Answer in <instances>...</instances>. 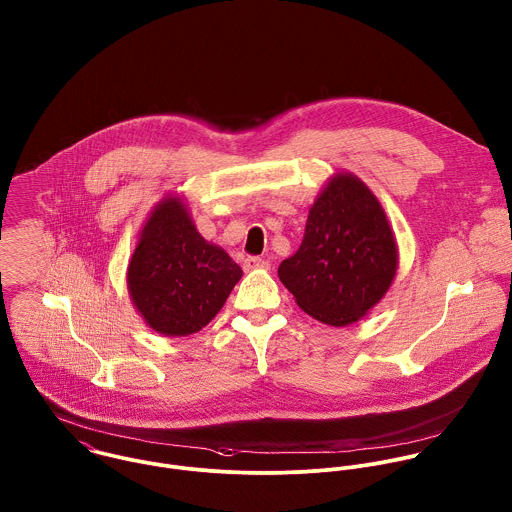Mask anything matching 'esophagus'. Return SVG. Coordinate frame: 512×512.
Instances as JSON below:
<instances>
[{
    "label": "esophagus",
    "mask_w": 512,
    "mask_h": 512,
    "mask_svg": "<svg viewBox=\"0 0 512 512\" xmlns=\"http://www.w3.org/2000/svg\"><path fill=\"white\" fill-rule=\"evenodd\" d=\"M243 269L245 271H253V269H269V261L261 259V257H247L243 261Z\"/></svg>",
    "instance_id": "obj_1"
}]
</instances>
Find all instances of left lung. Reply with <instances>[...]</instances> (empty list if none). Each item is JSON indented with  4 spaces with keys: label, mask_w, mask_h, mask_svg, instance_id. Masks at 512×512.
<instances>
[{
    "label": "left lung",
    "mask_w": 512,
    "mask_h": 512,
    "mask_svg": "<svg viewBox=\"0 0 512 512\" xmlns=\"http://www.w3.org/2000/svg\"><path fill=\"white\" fill-rule=\"evenodd\" d=\"M398 245L386 211L352 174H336L308 211L299 251L279 265L281 283L312 318L346 326L388 293Z\"/></svg>",
    "instance_id": "8db88e82"
}]
</instances>
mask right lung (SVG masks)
Here are the masks:
<instances>
[{"instance_id":"1","label":"right lung","mask_w":512,"mask_h":512,"mask_svg":"<svg viewBox=\"0 0 512 512\" xmlns=\"http://www.w3.org/2000/svg\"><path fill=\"white\" fill-rule=\"evenodd\" d=\"M243 271L207 243L180 198L154 207L128 263V293L146 324L164 336L202 330L225 305Z\"/></svg>"}]
</instances>
